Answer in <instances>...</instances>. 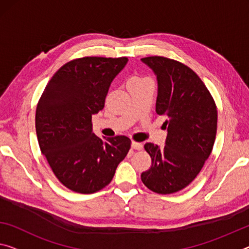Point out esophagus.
I'll return each instance as SVG.
<instances>
[{"label": "esophagus", "instance_id": "obj_1", "mask_svg": "<svg viewBox=\"0 0 249 249\" xmlns=\"http://www.w3.org/2000/svg\"><path fill=\"white\" fill-rule=\"evenodd\" d=\"M131 147H132V149H135V150H141V149H142L143 146H142V143L135 142V141H132Z\"/></svg>", "mask_w": 249, "mask_h": 249}]
</instances>
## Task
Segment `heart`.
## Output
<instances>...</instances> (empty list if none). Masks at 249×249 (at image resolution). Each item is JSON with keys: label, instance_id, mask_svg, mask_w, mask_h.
Returning a JSON list of instances; mask_svg holds the SVG:
<instances>
[{"label": "heart", "instance_id": "obj_1", "mask_svg": "<svg viewBox=\"0 0 249 249\" xmlns=\"http://www.w3.org/2000/svg\"><path fill=\"white\" fill-rule=\"evenodd\" d=\"M143 80H146V79H143V78H138V76H135V78H131V79L129 80L128 85H132V83L141 82V81H143Z\"/></svg>", "mask_w": 249, "mask_h": 249}]
</instances>
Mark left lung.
<instances>
[{
    "label": "left lung",
    "mask_w": 249,
    "mask_h": 249,
    "mask_svg": "<svg viewBox=\"0 0 249 249\" xmlns=\"http://www.w3.org/2000/svg\"><path fill=\"white\" fill-rule=\"evenodd\" d=\"M141 61L157 76L156 112L167 118L164 147L144 144L151 167L141 174V180L154 193H177L197 177L212 154L217 108L204 82L185 64L163 56Z\"/></svg>",
    "instance_id": "left-lung-1"
}]
</instances>
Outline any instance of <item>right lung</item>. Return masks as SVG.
<instances>
[{
    "label": "right lung",
    "instance_id": "right-lung-1",
    "mask_svg": "<svg viewBox=\"0 0 249 249\" xmlns=\"http://www.w3.org/2000/svg\"><path fill=\"white\" fill-rule=\"evenodd\" d=\"M127 62L128 58L100 56L70 61L52 76L37 103L41 152L60 182L75 193L93 194L109 185L130 149L128 137L101 139L91 122Z\"/></svg>",
    "mask_w": 249,
    "mask_h": 249
}]
</instances>
